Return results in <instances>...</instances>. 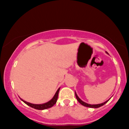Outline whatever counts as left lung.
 <instances>
[{"label":"left lung","instance_id":"1","mask_svg":"<svg viewBox=\"0 0 129 129\" xmlns=\"http://www.w3.org/2000/svg\"><path fill=\"white\" fill-rule=\"evenodd\" d=\"M106 53H107V54H109V53H108L107 52V51H106ZM75 96H76V98L77 100L78 101V102H79V103L80 104H82V106H85V107H90V108H98V107H101V106H103V105H104L105 104L107 103V102L109 101L110 100V99H109V100H108L106 101H105L104 103H101V104H87V103H85V102L82 101L81 100V99H80L79 97H78V96L77 95L76 91H75Z\"/></svg>","mask_w":129,"mask_h":129}]
</instances>
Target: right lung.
Segmentation results:
<instances>
[{"mask_svg":"<svg viewBox=\"0 0 129 129\" xmlns=\"http://www.w3.org/2000/svg\"><path fill=\"white\" fill-rule=\"evenodd\" d=\"M59 90H60V88H59L57 91H56V92L55 93V94L54 95V96L53 97V98L51 99V100H50L49 101H48L47 103L41 104H35L28 103V102L23 100L21 98L20 99L23 102V103H25L26 105H28V106H29V107L33 108V109H37V110H45V109H49V108L53 107V106L56 103L57 98H58V93H59Z\"/></svg>","mask_w":129,"mask_h":129,"instance_id":"add662e5","label":"right lung"}]
</instances>
